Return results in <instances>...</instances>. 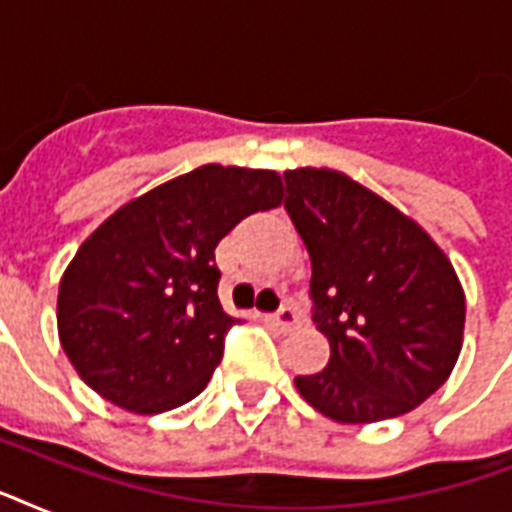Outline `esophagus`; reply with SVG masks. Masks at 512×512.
Wrapping results in <instances>:
<instances>
[{
    "label": "esophagus",
    "instance_id": "esophagus-1",
    "mask_svg": "<svg viewBox=\"0 0 512 512\" xmlns=\"http://www.w3.org/2000/svg\"><path fill=\"white\" fill-rule=\"evenodd\" d=\"M273 324H276L281 332H292V329L300 327V316H297L295 308L284 305V308H279V313L273 316Z\"/></svg>",
    "mask_w": 512,
    "mask_h": 512
}]
</instances>
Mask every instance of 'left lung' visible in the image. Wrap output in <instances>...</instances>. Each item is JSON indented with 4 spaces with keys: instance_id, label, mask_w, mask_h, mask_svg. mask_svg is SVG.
I'll return each instance as SVG.
<instances>
[{
    "instance_id": "1",
    "label": "left lung",
    "mask_w": 512,
    "mask_h": 512,
    "mask_svg": "<svg viewBox=\"0 0 512 512\" xmlns=\"http://www.w3.org/2000/svg\"><path fill=\"white\" fill-rule=\"evenodd\" d=\"M284 199L311 255L313 324L329 364L295 377L300 396L345 425L412 412L452 374L465 292L436 241L335 170L284 172Z\"/></svg>"
}]
</instances>
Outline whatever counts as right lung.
<instances>
[{"label":"right lung","mask_w":512,"mask_h":512,"mask_svg":"<svg viewBox=\"0 0 512 512\" xmlns=\"http://www.w3.org/2000/svg\"><path fill=\"white\" fill-rule=\"evenodd\" d=\"M281 196L273 170L204 164L116 209L60 279L58 335L79 377L138 414L199 396L236 324L217 300L215 247Z\"/></svg>","instance_id":"right-lung-1"}]
</instances>
